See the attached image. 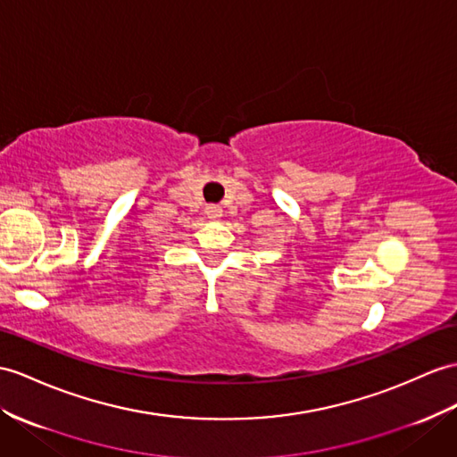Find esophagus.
Here are the masks:
<instances>
[{"label": "esophagus", "mask_w": 457, "mask_h": 457, "mask_svg": "<svg viewBox=\"0 0 457 457\" xmlns=\"http://www.w3.org/2000/svg\"><path fill=\"white\" fill-rule=\"evenodd\" d=\"M205 213H207L209 219L217 220V219L222 215V209H220L219 205H207V207H205Z\"/></svg>", "instance_id": "obj_1"}]
</instances>
